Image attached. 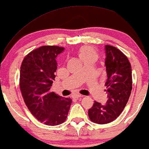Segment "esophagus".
Listing matches in <instances>:
<instances>
[{"mask_svg":"<svg viewBox=\"0 0 149 149\" xmlns=\"http://www.w3.org/2000/svg\"><path fill=\"white\" fill-rule=\"evenodd\" d=\"M82 97V95H80V94H76V95H73V98H76V99H78L80 98V97Z\"/></svg>","mask_w":149,"mask_h":149,"instance_id":"esophagus-1","label":"esophagus"}]
</instances>
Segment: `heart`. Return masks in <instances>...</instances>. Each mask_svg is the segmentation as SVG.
<instances>
[{
  "label": "heart",
  "instance_id": "heart-1",
  "mask_svg": "<svg viewBox=\"0 0 149 149\" xmlns=\"http://www.w3.org/2000/svg\"><path fill=\"white\" fill-rule=\"evenodd\" d=\"M78 55L84 64H87L90 62L96 61L98 58L99 54L93 47L84 45L79 49Z\"/></svg>",
  "mask_w": 149,
  "mask_h": 149
}]
</instances>
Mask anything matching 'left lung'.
<instances>
[{"instance_id":"1","label":"left lung","mask_w":149,"mask_h":149,"mask_svg":"<svg viewBox=\"0 0 149 149\" xmlns=\"http://www.w3.org/2000/svg\"><path fill=\"white\" fill-rule=\"evenodd\" d=\"M105 66L107 80L105 82L107 100L106 104L94 101L88 109L89 119L99 125L110 123L123 111L132 90L131 65L127 56L118 48L105 45Z\"/></svg>"}]
</instances>
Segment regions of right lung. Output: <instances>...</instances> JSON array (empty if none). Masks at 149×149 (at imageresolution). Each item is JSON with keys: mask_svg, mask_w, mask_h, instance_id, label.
Returning a JSON list of instances; mask_svg holds the SVG:
<instances>
[{"mask_svg": "<svg viewBox=\"0 0 149 149\" xmlns=\"http://www.w3.org/2000/svg\"><path fill=\"white\" fill-rule=\"evenodd\" d=\"M64 47L45 45L29 52L22 61L20 72V88L26 106L39 121L56 126L67 119L72 100L51 91L56 58Z\"/></svg>", "mask_w": 149, "mask_h": 149, "instance_id": "1", "label": "right lung"}]
</instances>
